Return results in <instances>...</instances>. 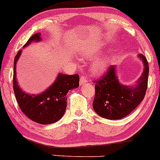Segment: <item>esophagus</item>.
Listing matches in <instances>:
<instances>
[{"instance_id": "34e87169", "label": "esophagus", "mask_w": 160, "mask_h": 160, "mask_svg": "<svg viewBox=\"0 0 160 160\" xmlns=\"http://www.w3.org/2000/svg\"><path fill=\"white\" fill-rule=\"evenodd\" d=\"M87 82H88V81H87V78H85V76H82L80 78V82H79V84L81 85H85V84H86Z\"/></svg>"}]
</instances>
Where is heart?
I'll return each instance as SVG.
<instances>
[{"label": "heart", "mask_w": 160, "mask_h": 160, "mask_svg": "<svg viewBox=\"0 0 160 160\" xmlns=\"http://www.w3.org/2000/svg\"><path fill=\"white\" fill-rule=\"evenodd\" d=\"M98 48H85L82 52V56L85 59H91L99 53ZM107 62L105 60H99L94 62L92 65V72L95 74H101L106 69Z\"/></svg>", "instance_id": "b5f03b06"}]
</instances>
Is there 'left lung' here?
Returning <instances> with one entry per match:
<instances>
[{"label": "left lung", "mask_w": 160, "mask_h": 160, "mask_svg": "<svg viewBox=\"0 0 160 160\" xmlns=\"http://www.w3.org/2000/svg\"><path fill=\"white\" fill-rule=\"evenodd\" d=\"M139 58L144 64L143 72L135 87L119 83L116 66L111 65L100 79L95 81L93 108L95 112L107 119H120L130 114L144 98L148 85L149 64L144 55Z\"/></svg>", "instance_id": "obj_1"}]
</instances>
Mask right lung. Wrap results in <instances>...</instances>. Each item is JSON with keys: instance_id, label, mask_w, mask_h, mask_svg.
Masks as SVG:
<instances>
[{"instance_id": "right-lung-1", "label": "right lung", "mask_w": 160, "mask_h": 160, "mask_svg": "<svg viewBox=\"0 0 160 160\" xmlns=\"http://www.w3.org/2000/svg\"><path fill=\"white\" fill-rule=\"evenodd\" d=\"M42 40L40 33L32 35L24 45H29L32 42ZM19 51L14 58L13 87L14 95L21 111L31 120L42 125L55 123L61 119L67 107V93L69 90L78 88L79 76L78 74L69 75L58 74L57 79L45 91L38 95L24 92L19 87L16 78V63L21 56Z\"/></svg>"}]
</instances>
